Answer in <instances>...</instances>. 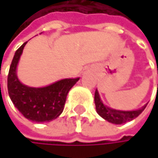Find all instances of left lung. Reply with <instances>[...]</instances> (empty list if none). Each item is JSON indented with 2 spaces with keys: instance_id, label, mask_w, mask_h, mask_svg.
I'll use <instances>...</instances> for the list:
<instances>
[{
  "instance_id": "left-lung-1",
  "label": "left lung",
  "mask_w": 158,
  "mask_h": 158,
  "mask_svg": "<svg viewBox=\"0 0 158 158\" xmlns=\"http://www.w3.org/2000/svg\"><path fill=\"white\" fill-rule=\"evenodd\" d=\"M94 102H95L96 110L99 113V115L102 116L104 120L108 121L109 123H114V124H122V123H127V122H130V121L135 119L137 116H139L142 113V111L145 109V107L147 105L146 104L141 109L136 110H114V109L109 108L103 104L97 89L95 90Z\"/></svg>"
}]
</instances>
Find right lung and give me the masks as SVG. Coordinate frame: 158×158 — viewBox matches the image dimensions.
<instances>
[{
	"instance_id": "right-lung-1",
	"label": "right lung",
	"mask_w": 158,
	"mask_h": 158,
	"mask_svg": "<svg viewBox=\"0 0 158 158\" xmlns=\"http://www.w3.org/2000/svg\"><path fill=\"white\" fill-rule=\"evenodd\" d=\"M16 50L10 66L7 87L9 96L18 110L28 120L36 123L56 119L64 110L67 95L77 83V79H65L43 88H32L22 84L16 75V68L23 48Z\"/></svg>"
}]
</instances>
